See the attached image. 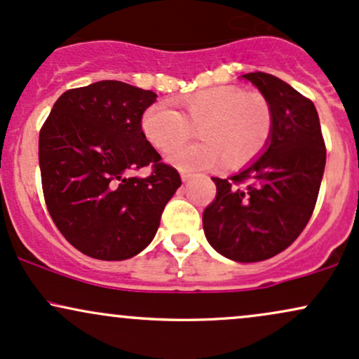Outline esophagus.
<instances>
[{"label":"esophagus","mask_w":359,"mask_h":359,"mask_svg":"<svg viewBox=\"0 0 359 359\" xmlns=\"http://www.w3.org/2000/svg\"><path fill=\"white\" fill-rule=\"evenodd\" d=\"M180 177H182L184 182H187V180H191V179H192V174H189V172L182 170V172H180Z\"/></svg>","instance_id":"1"}]
</instances>
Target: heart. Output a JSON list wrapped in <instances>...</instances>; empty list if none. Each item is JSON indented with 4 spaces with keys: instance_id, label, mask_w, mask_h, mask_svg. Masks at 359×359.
<instances>
[{
    "instance_id": "1",
    "label": "heart",
    "mask_w": 359,
    "mask_h": 359,
    "mask_svg": "<svg viewBox=\"0 0 359 359\" xmlns=\"http://www.w3.org/2000/svg\"><path fill=\"white\" fill-rule=\"evenodd\" d=\"M177 111L151 104L142 114V131L162 154H168L198 128L203 142L177 149L170 162L180 170L197 172L224 162L238 168L265 150L273 131L269 101L238 86H216L175 101Z\"/></svg>"
}]
</instances>
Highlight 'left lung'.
Listing matches in <instances>:
<instances>
[{"instance_id": "obj_1", "label": "left lung", "mask_w": 359, "mask_h": 359, "mask_svg": "<svg viewBox=\"0 0 359 359\" xmlns=\"http://www.w3.org/2000/svg\"><path fill=\"white\" fill-rule=\"evenodd\" d=\"M269 101L273 131L265 151L228 179L212 177L216 197L203 214L208 241L240 263L288 248L314 212L325 167V143L314 102L265 72L245 74Z\"/></svg>"}]
</instances>
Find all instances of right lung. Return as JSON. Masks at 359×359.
Wrapping results in <instances>:
<instances>
[{
    "label": "right lung",
    "mask_w": 359,
    "mask_h": 359,
    "mask_svg": "<svg viewBox=\"0 0 359 359\" xmlns=\"http://www.w3.org/2000/svg\"><path fill=\"white\" fill-rule=\"evenodd\" d=\"M156 94L119 81L65 90L45 119L39 162L48 214L74 248L118 262L154 240L163 208L180 187L142 131ZM143 166L148 177L131 176Z\"/></svg>",
    "instance_id": "right-lung-1"
}]
</instances>
